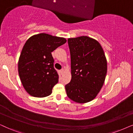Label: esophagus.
Masks as SVG:
<instances>
[{"label":"esophagus","mask_w":133,"mask_h":133,"mask_svg":"<svg viewBox=\"0 0 133 133\" xmlns=\"http://www.w3.org/2000/svg\"><path fill=\"white\" fill-rule=\"evenodd\" d=\"M63 71H63V69H62V70H60V73H61V75H62L63 73Z\"/></svg>","instance_id":"1"}]
</instances>
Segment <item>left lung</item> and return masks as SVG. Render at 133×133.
Masks as SVG:
<instances>
[{
    "mask_svg": "<svg viewBox=\"0 0 133 133\" xmlns=\"http://www.w3.org/2000/svg\"><path fill=\"white\" fill-rule=\"evenodd\" d=\"M71 80L65 85L71 100L85 103L93 100L102 87L107 73V60L100 44L87 36L68 39Z\"/></svg>",
    "mask_w": 133,
    "mask_h": 133,
    "instance_id": "1",
    "label": "left lung"
}]
</instances>
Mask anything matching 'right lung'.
Segmentation results:
<instances>
[{
  "label": "right lung",
  "mask_w": 133,
  "mask_h": 133,
  "mask_svg": "<svg viewBox=\"0 0 133 133\" xmlns=\"http://www.w3.org/2000/svg\"><path fill=\"white\" fill-rule=\"evenodd\" d=\"M66 42L64 38L39 34L27 39L18 61V72L25 90L33 96L45 97L58 81L51 52Z\"/></svg>",
  "instance_id": "right-lung-1"
}]
</instances>
